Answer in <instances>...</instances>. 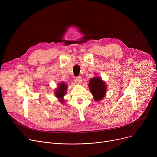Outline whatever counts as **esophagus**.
I'll return each instance as SVG.
<instances>
[{
  "instance_id": "1",
  "label": "esophagus",
  "mask_w": 157,
  "mask_h": 157,
  "mask_svg": "<svg viewBox=\"0 0 157 157\" xmlns=\"http://www.w3.org/2000/svg\"><path fill=\"white\" fill-rule=\"evenodd\" d=\"M76 81L78 82V83H81V82L82 81V78H81V76H77V77L76 78Z\"/></svg>"
}]
</instances>
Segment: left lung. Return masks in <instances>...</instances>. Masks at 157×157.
Listing matches in <instances>:
<instances>
[{
    "instance_id": "1",
    "label": "left lung",
    "mask_w": 157,
    "mask_h": 157,
    "mask_svg": "<svg viewBox=\"0 0 157 157\" xmlns=\"http://www.w3.org/2000/svg\"><path fill=\"white\" fill-rule=\"evenodd\" d=\"M89 88L90 92L94 95V99L97 101H101L105 96L106 92V85L100 77H95L90 79Z\"/></svg>"
}]
</instances>
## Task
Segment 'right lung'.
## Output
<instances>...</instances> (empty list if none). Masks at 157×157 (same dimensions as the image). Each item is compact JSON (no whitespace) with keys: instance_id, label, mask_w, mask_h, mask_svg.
Here are the masks:
<instances>
[{"instance_id":"obj_1","label":"right lung","mask_w":157,"mask_h":157,"mask_svg":"<svg viewBox=\"0 0 157 157\" xmlns=\"http://www.w3.org/2000/svg\"><path fill=\"white\" fill-rule=\"evenodd\" d=\"M66 91H67V85L64 83L60 84L59 85V87L56 90V97L60 98V101H61V102H63V100L62 99V98L66 93Z\"/></svg>"}]
</instances>
